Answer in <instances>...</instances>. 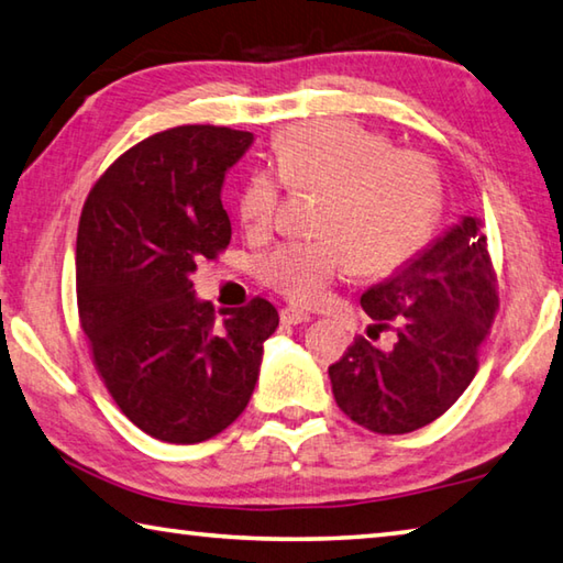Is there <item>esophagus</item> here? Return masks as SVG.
<instances>
[{
    "label": "esophagus",
    "mask_w": 563,
    "mask_h": 563,
    "mask_svg": "<svg viewBox=\"0 0 563 563\" xmlns=\"http://www.w3.org/2000/svg\"><path fill=\"white\" fill-rule=\"evenodd\" d=\"M280 320L285 322V325H300V322H310V316L305 310H298V308H283L280 310Z\"/></svg>",
    "instance_id": "esophagus-1"
}]
</instances>
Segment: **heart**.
<instances>
[{"label": "heart", "instance_id": "obj_1", "mask_svg": "<svg viewBox=\"0 0 563 563\" xmlns=\"http://www.w3.org/2000/svg\"><path fill=\"white\" fill-rule=\"evenodd\" d=\"M275 179L258 170L238 196L247 235H268L280 211V184L320 190L316 241H290L261 263V278L295 302H318L350 273L387 275L430 241L442 211L434 161L393 148L385 133L350 121H310L275 141Z\"/></svg>", "mask_w": 563, "mask_h": 563}]
</instances>
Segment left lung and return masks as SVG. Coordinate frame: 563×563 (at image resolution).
I'll return each instance as SVG.
<instances>
[{"mask_svg":"<svg viewBox=\"0 0 563 563\" xmlns=\"http://www.w3.org/2000/svg\"><path fill=\"white\" fill-rule=\"evenodd\" d=\"M360 305L375 332L393 330L397 340L379 350L360 335L330 365L338 407L377 434L434 422L470 387L499 310L479 218L464 216L393 278L362 292Z\"/></svg>","mask_w":563,"mask_h":563,"instance_id":"1","label":"left lung"}]
</instances>
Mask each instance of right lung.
Returning a JSON list of instances; mask_svg holds the SVG:
<instances>
[{"label":"right lung","mask_w":563,"mask_h":563,"mask_svg":"<svg viewBox=\"0 0 563 563\" xmlns=\"http://www.w3.org/2000/svg\"><path fill=\"white\" fill-rule=\"evenodd\" d=\"M251 144L253 133L208 123L154 133L113 161L84 203L81 330L113 402L161 442H206L233 424L278 328L265 298L218 320L190 280L196 263L231 243L221 188Z\"/></svg>","instance_id":"right-lung-1"}]
</instances>
